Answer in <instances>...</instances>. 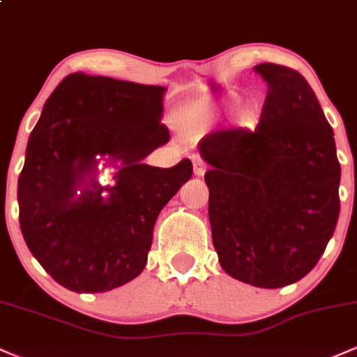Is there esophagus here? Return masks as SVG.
Returning a JSON list of instances; mask_svg holds the SVG:
<instances>
[{
	"mask_svg": "<svg viewBox=\"0 0 357 357\" xmlns=\"http://www.w3.org/2000/svg\"><path fill=\"white\" fill-rule=\"evenodd\" d=\"M192 171H195V176H203L206 173V166H204L202 159H195L192 161Z\"/></svg>",
	"mask_w": 357,
	"mask_h": 357,
	"instance_id": "esophagus-1",
	"label": "esophagus"
}]
</instances>
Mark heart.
Returning <instances> with one entry per match:
<instances>
[{
  "mask_svg": "<svg viewBox=\"0 0 357 357\" xmlns=\"http://www.w3.org/2000/svg\"><path fill=\"white\" fill-rule=\"evenodd\" d=\"M235 104V100L231 99H221V100H216V99H208L204 100L203 104L196 105V116H198L202 121H211V119H218L221 116V112L223 110H227L228 107H231V105ZM258 114L255 107H243L240 110V124L248 127L252 126L253 122L257 121Z\"/></svg>",
  "mask_w": 357,
  "mask_h": 357,
  "instance_id": "b5f03b06",
  "label": "heart"
}]
</instances>
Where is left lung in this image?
Here are the masks:
<instances>
[{
  "instance_id": "left-lung-1",
  "label": "left lung",
  "mask_w": 357,
  "mask_h": 357,
  "mask_svg": "<svg viewBox=\"0 0 357 357\" xmlns=\"http://www.w3.org/2000/svg\"><path fill=\"white\" fill-rule=\"evenodd\" d=\"M267 82L255 132L227 130L199 142L210 171L213 245L236 280L278 289L315 267L339 218L341 165L333 127L301 73L253 67Z\"/></svg>"
}]
</instances>
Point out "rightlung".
Listing matches in <instances>:
<instances>
[{"label": "right lung", "mask_w": 357, "mask_h": 357, "mask_svg": "<svg viewBox=\"0 0 357 357\" xmlns=\"http://www.w3.org/2000/svg\"><path fill=\"white\" fill-rule=\"evenodd\" d=\"M166 87L65 77L45 102L18 178L20 228L31 255L65 289L109 292L142 272L159 213L192 165H144L169 141ZM112 167L111 183L96 181Z\"/></svg>", "instance_id": "obj_1"}]
</instances>
